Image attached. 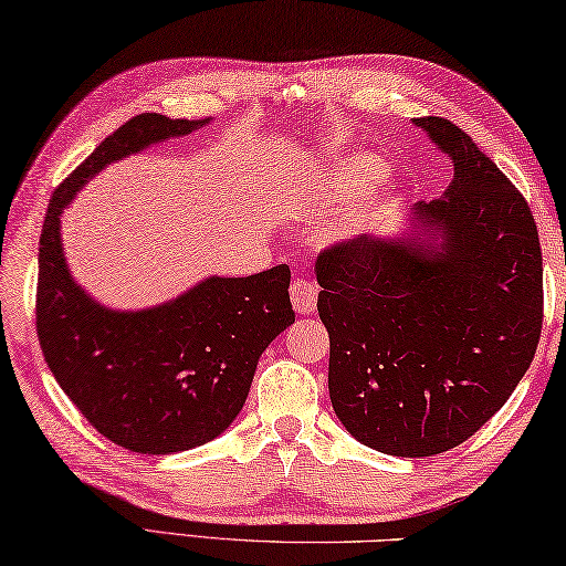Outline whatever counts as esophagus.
Here are the masks:
<instances>
[{
  "label": "esophagus",
  "instance_id": "1",
  "mask_svg": "<svg viewBox=\"0 0 566 566\" xmlns=\"http://www.w3.org/2000/svg\"><path fill=\"white\" fill-rule=\"evenodd\" d=\"M291 301L298 316H311V313H316L318 285L308 281V277H295L291 285Z\"/></svg>",
  "mask_w": 566,
  "mask_h": 566
}]
</instances>
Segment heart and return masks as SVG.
Masks as SVG:
<instances>
[{"label":"heart","mask_w":566,"mask_h":566,"mask_svg":"<svg viewBox=\"0 0 566 566\" xmlns=\"http://www.w3.org/2000/svg\"><path fill=\"white\" fill-rule=\"evenodd\" d=\"M384 175H386V163L381 157L370 153L348 155L323 172L313 175V182L308 188V200L313 208L323 212V216H333V212L344 210L348 202L366 196V192L374 188ZM378 216H381V206H376V202H368V206L350 210L344 220V226L338 230V238L340 240L360 238L374 228Z\"/></svg>","instance_id":"heart-1"}]
</instances>
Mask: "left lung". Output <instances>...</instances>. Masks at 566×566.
<instances>
[{"mask_svg":"<svg viewBox=\"0 0 566 566\" xmlns=\"http://www.w3.org/2000/svg\"><path fill=\"white\" fill-rule=\"evenodd\" d=\"M453 180L396 238L323 250L328 394L350 437L391 457L443 453L502 409L542 333V248L530 206L443 117L413 119Z\"/></svg>","mask_w":566,"mask_h":566,"instance_id":"left-lung-1","label":"left lung"}]
</instances>
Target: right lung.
<instances>
[{
  "label": "right lung",
  "instance_id": "obj_1",
  "mask_svg": "<svg viewBox=\"0 0 566 566\" xmlns=\"http://www.w3.org/2000/svg\"><path fill=\"white\" fill-rule=\"evenodd\" d=\"M206 123L127 119L54 190L40 238L36 336L52 376L102 437L153 457L202 447L235 421L258 358L295 321L291 271L210 275L153 308H107L72 277L60 218L109 163Z\"/></svg>",
  "mask_w": 566,
  "mask_h": 566
}]
</instances>
